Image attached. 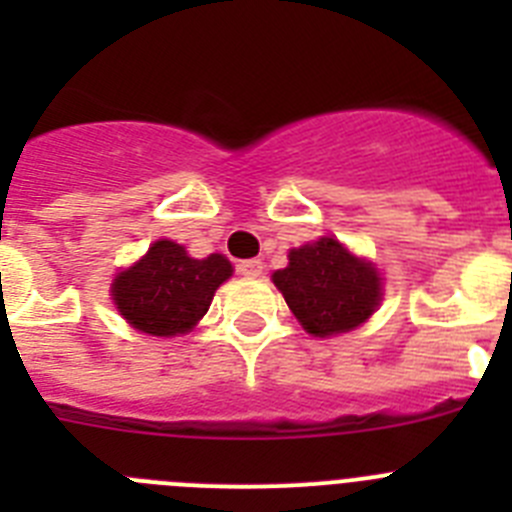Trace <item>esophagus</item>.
<instances>
[{
	"label": "esophagus",
	"instance_id": "obj_1",
	"mask_svg": "<svg viewBox=\"0 0 512 512\" xmlns=\"http://www.w3.org/2000/svg\"><path fill=\"white\" fill-rule=\"evenodd\" d=\"M238 274H243V277H261L264 274V264L259 259H246L238 264Z\"/></svg>",
	"mask_w": 512,
	"mask_h": 512
}]
</instances>
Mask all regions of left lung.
I'll return each mask as SVG.
<instances>
[{"label":"left lung","instance_id":"1","mask_svg":"<svg viewBox=\"0 0 512 512\" xmlns=\"http://www.w3.org/2000/svg\"><path fill=\"white\" fill-rule=\"evenodd\" d=\"M310 336L328 338L359 328L382 302V277L341 241L323 235L289 251L287 269L271 274Z\"/></svg>","mask_w":512,"mask_h":512}]
</instances>
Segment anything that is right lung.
Returning a JSON list of instances; mask_svg holds the SVG:
<instances>
[{"instance_id":"obj_1","label":"right lung","mask_w":512,"mask_h":512,"mask_svg":"<svg viewBox=\"0 0 512 512\" xmlns=\"http://www.w3.org/2000/svg\"><path fill=\"white\" fill-rule=\"evenodd\" d=\"M233 277L223 253L192 259L187 248L161 238L140 261L120 271L112 282L117 312L148 336L189 333L210 310L215 289Z\"/></svg>"}]
</instances>
